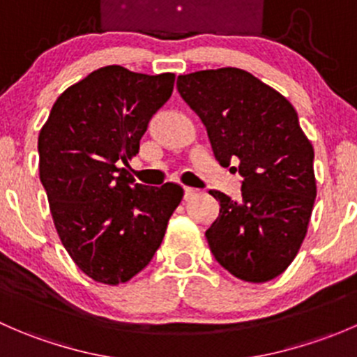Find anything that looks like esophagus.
Listing matches in <instances>:
<instances>
[{"label":"esophagus","mask_w":357,"mask_h":357,"mask_svg":"<svg viewBox=\"0 0 357 357\" xmlns=\"http://www.w3.org/2000/svg\"><path fill=\"white\" fill-rule=\"evenodd\" d=\"M197 193H199V190L186 186V188H185V200H192L193 197H197Z\"/></svg>","instance_id":"1"}]
</instances>
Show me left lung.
Masks as SVG:
<instances>
[{"label": "left lung", "mask_w": 357, "mask_h": 357, "mask_svg": "<svg viewBox=\"0 0 357 357\" xmlns=\"http://www.w3.org/2000/svg\"><path fill=\"white\" fill-rule=\"evenodd\" d=\"M219 164L238 158L242 197L218 190L219 215L205 231L215 261L233 276L264 283L282 275L307 233L316 199L314 150L289 100L235 67L179 75Z\"/></svg>", "instance_id": "1"}]
</instances>
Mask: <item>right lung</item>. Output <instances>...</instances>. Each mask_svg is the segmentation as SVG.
I'll return each instance as SVG.
<instances>
[{
	"label": "right lung",
	"instance_id": "1",
	"mask_svg": "<svg viewBox=\"0 0 357 357\" xmlns=\"http://www.w3.org/2000/svg\"><path fill=\"white\" fill-rule=\"evenodd\" d=\"M176 75L107 66L56 98L38 138L39 179L62 245L84 275L126 283L150 261L183 199L128 178L152 115L171 98Z\"/></svg>",
	"mask_w": 357,
	"mask_h": 357
}]
</instances>
